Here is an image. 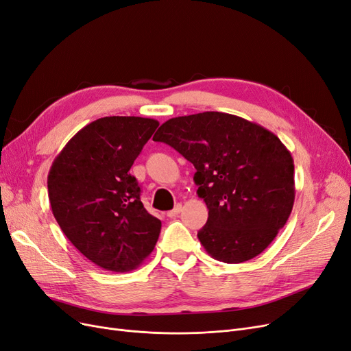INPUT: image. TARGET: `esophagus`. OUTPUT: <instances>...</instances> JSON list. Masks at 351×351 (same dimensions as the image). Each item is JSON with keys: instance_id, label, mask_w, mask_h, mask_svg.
<instances>
[{"instance_id": "34e87169", "label": "esophagus", "mask_w": 351, "mask_h": 351, "mask_svg": "<svg viewBox=\"0 0 351 351\" xmlns=\"http://www.w3.org/2000/svg\"><path fill=\"white\" fill-rule=\"evenodd\" d=\"M181 208H183V207H181V204H177L173 210H170V212L167 213V216H168V217H176V216L181 212Z\"/></svg>"}]
</instances>
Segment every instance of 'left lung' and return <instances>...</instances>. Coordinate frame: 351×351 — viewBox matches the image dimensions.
Returning <instances> with one entry per match:
<instances>
[{
    "label": "left lung",
    "mask_w": 351,
    "mask_h": 351,
    "mask_svg": "<svg viewBox=\"0 0 351 351\" xmlns=\"http://www.w3.org/2000/svg\"><path fill=\"white\" fill-rule=\"evenodd\" d=\"M194 168L197 194L208 208L197 233L207 254L241 263L271 245L295 200L293 160L275 134L223 112L171 118L154 135Z\"/></svg>",
    "instance_id": "left-lung-1"
}]
</instances>
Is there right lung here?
Masks as SVG:
<instances>
[{
  "instance_id": "right-lung-1",
  "label": "right lung",
  "mask_w": 351,
  "mask_h": 351,
  "mask_svg": "<svg viewBox=\"0 0 351 351\" xmlns=\"http://www.w3.org/2000/svg\"><path fill=\"white\" fill-rule=\"evenodd\" d=\"M158 121L105 117L82 128L54 158L47 190L67 239L95 265L130 272L156 247L161 221L151 216L130 174Z\"/></svg>"
}]
</instances>
